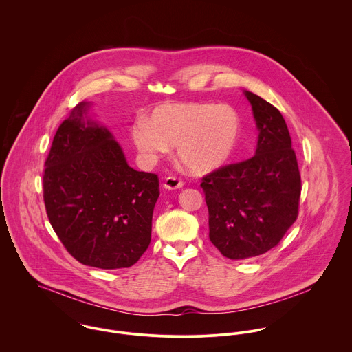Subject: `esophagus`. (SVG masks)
Masks as SVG:
<instances>
[{"label":"esophagus","instance_id":"obj_1","mask_svg":"<svg viewBox=\"0 0 352 352\" xmlns=\"http://www.w3.org/2000/svg\"><path fill=\"white\" fill-rule=\"evenodd\" d=\"M183 184H184V183H183L180 179L175 177V176H168V177H165V180H164V187H165L166 190H177V188H182Z\"/></svg>","mask_w":352,"mask_h":352}]
</instances>
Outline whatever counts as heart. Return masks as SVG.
Instances as JSON below:
<instances>
[{"instance_id":"b5f03b06","label":"heart","mask_w":352,"mask_h":352,"mask_svg":"<svg viewBox=\"0 0 352 352\" xmlns=\"http://www.w3.org/2000/svg\"><path fill=\"white\" fill-rule=\"evenodd\" d=\"M241 134V118L229 104L173 102L157 107L149 122L140 119L131 137L142 155L155 161L177 145L180 161L195 173L222 166L233 154Z\"/></svg>"}]
</instances>
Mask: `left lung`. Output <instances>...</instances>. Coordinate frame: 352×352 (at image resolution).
<instances>
[{"mask_svg": "<svg viewBox=\"0 0 352 352\" xmlns=\"http://www.w3.org/2000/svg\"><path fill=\"white\" fill-rule=\"evenodd\" d=\"M258 129L254 155L201 179L208 237L225 257L243 260L279 244L297 221L301 175L282 113L245 91Z\"/></svg>", "mask_w": 352, "mask_h": 352, "instance_id": "8db88e82", "label": "left lung"}]
</instances>
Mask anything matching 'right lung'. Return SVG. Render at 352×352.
<instances>
[{
	"label": "right lung",
	"instance_id": "add662e5",
	"mask_svg": "<svg viewBox=\"0 0 352 352\" xmlns=\"http://www.w3.org/2000/svg\"><path fill=\"white\" fill-rule=\"evenodd\" d=\"M78 102L58 127L45 162L43 199L51 226L77 261L129 268L151 240L158 176L129 166L112 134Z\"/></svg>",
	"mask_w": 352,
	"mask_h": 352
}]
</instances>
